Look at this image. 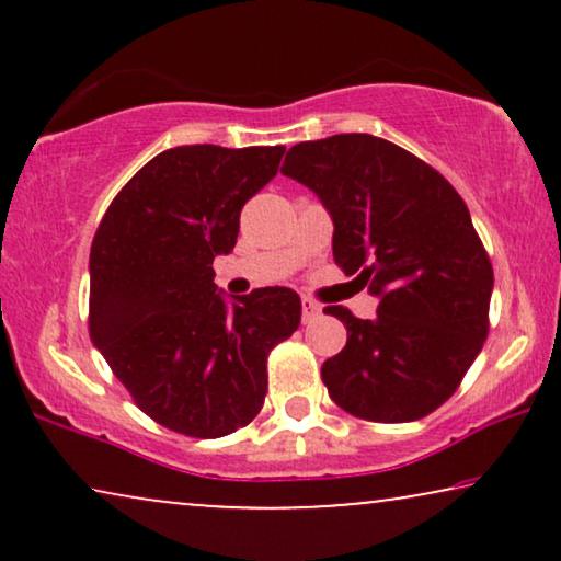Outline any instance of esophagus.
I'll use <instances>...</instances> for the list:
<instances>
[{
	"label": "esophagus",
	"instance_id": "obj_1",
	"mask_svg": "<svg viewBox=\"0 0 561 561\" xmlns=\"http://www.w3.org/2000/svg\"><path fill=\"white\" fill-rule=\"evenodd\" d=\"M301 311H304V321H311L317 319L321 313V306L317 301H311V298H301Z\"/></svg>",
	"mask_w": 561,
	"mask_h": 561
}]
</instances>
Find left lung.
<instances>
[{
	"label": "left lung",
	"instance_id": "obj_1",
	"mask_svg": "<svg viewBox=\"0 0 561 561\" xmlns=\"http://www.w3.org/2000/svg\"><path fill=\"white\" fill-rule=\"evenodd\" d=\"M283 175L319 196L334 221V263L378 298L373 319L327 306L347 344L321 365L352 416L403 424L455 393L488 336L493 265L462 196L424 160L352 133L288 150Z\"/></svg>",
	"mask_w": 561,
	"mask_h": 561
}]
</instances>
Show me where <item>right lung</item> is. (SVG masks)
<instances>
[{
    "label": "right lung",
    "instance_id": "1",
    "mask_svg": "<svg viewBox=\"0 0 561 561\" xmlns=\"http://www.w3.org/2000/svg\"><path fill=\"white\" fill-rule=\"evenodd\" d=\"M286 148L181 145L114 196L89 257V334L135 403L171 432L217 439L248 426L267 393V352L301 324L290 288L227 298L214 257Z\"/></svg>",
    "mask_w": 561,
    "mask_h": 561
}]
</instances>
